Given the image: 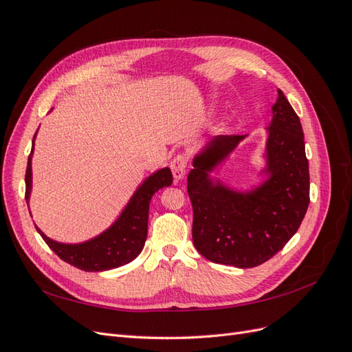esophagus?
Listing matches in <instances>:
<instances>
[{
	"instance_id": "esophagus-1",
	"label": "esophagus",
	"mask_w": 352,
	"mask_h": 352,
	"mask_svg": "<svg viewBox=\"0 0 352 352\" xmlns=\"http://www.w3.org/2000/svg\"><path fill=\"white\" fill-rule=\"evenodd\" d=\"M186 166H188V157L184 154H179L173 158L172 164H170V168H172L173 177L176 180L184 179L186 175Z\"/></svg>"
}]
</instances>
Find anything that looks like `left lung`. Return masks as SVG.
I'll return each mask as SVG.
<instances>
[{
    "label": "left lung",
    "mask_w": 352,
    "mask_h": 352,
    "mask_svg": "<svg viewBox=\"0 0 352 352\" xmlns=\"http://www.w3.org/2000/svg\"><path fill=\"white\" fill-rule=\"evenodd\" d=\"M247 135H220L194 157L188 175L197 251L219 264L250 269L270 260L300 228L310 204V173L300 117L278 89L265 141L263 182L235 190L211 177Z\"/></svg>",
    "instance_id": "1"
}]
</instances>
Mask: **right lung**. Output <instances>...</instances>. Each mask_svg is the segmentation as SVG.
Returning <instances> with one entry per match:
<instances>
[{"instance_id": "add662e5", "label": "right lung", "mask_w": 352, "mask_h": 352, "mask_svg": "<svg viewBox=\"0 0 352 352\" xmlns=\"http://www.w3.org/2000/svg\"><path fill=\"white\" fill-rule=\"evenodd\" d=\"M36 136V133H35ZM34 136V142H35ZM32 155L34 146L28 158L26 167V202L29 204L32 189ZM173 182L172 172L168 167L160 168L138 186L135 194L127 202L122 214L117 217L113 225L89 241L80 243H63L48 238L38 226L36 230L47 242L48 247L58 257L76 269L85 272H104L120 267L135 260L141 254L146 233H148V211L150 201L158 189L170 186Z\"/></svg>"}]
</instances>
